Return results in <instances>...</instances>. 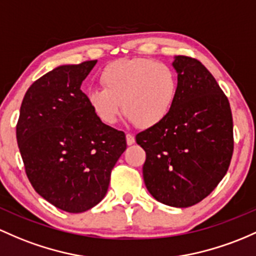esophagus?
I'll return each instance as SVG.
<instances>
[{
  "instance_id": "obj_1",
  "label": "esophagus",
  "mask_w": 256,
  "mask_h": 256,
  "mask_svg": "<svg viewBox=\"0 0 256 256\" xmlns=\"http://www.w3.org/2000/svg\"><path fill=\"white\" fill-rule=\"evenodd\" d=\"M126 143H128V146L134 144V134H126Z\"/></svg>"
}]
</instances>
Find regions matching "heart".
Instances as JSON below:
<instances>
[{"instance_id":"1","label":"heart","mask_w":256,"mask_h":256,"mask_svg":"<svg viewBox=\"0 0 256 256\" xmlns=\"http://www.w3.org/2000/svg\"><path fill=\"white\" fill-rule=\"evenodd\" d=\"M103 88L87 92V102L106 125L122 113L140 128L159 125L169 115L178 96V76L169 64L150 58L120 60L102 70Z\"/></svg>"}]
</instances>
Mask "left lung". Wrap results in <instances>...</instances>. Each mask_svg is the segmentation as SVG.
<instances>
[{"label": "left lung", "mask_w": 256, "mask_h": 256, "mask_svg": "<svg viewBox=\"0 0 256 256\" xmlns=\"http://www.w3.org/2000/svg\"><path fill=\"white\" fill-rule=\"evenodd\" d=\"M178 96L159 125L137 134L146 150L143 180L156 200L188 208L203 200L228 170L233 153L231 106L203 64L176 56Z\"/></svg>", "instance_id": "obj_1"}]
</instances>
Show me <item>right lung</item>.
I'll return each instance as SVG.
<instances>
[{"label": "right lung", "mask_w": 256, "mask_h": 256, "mask_svg": "<svg viewBox=\"0 0 256 256\" xmlns=\"http://www.w3.org/2000/svg\"><path fill=\"white\" fill-rule=\"evenodd\" d=\"M96 63L60 66L36 80L16 124V142L34 190L72 214L104 198L112 170L126 150L125 134L100 122L80 90Z\"/></svg>", "instance_id": "right-lung-1"}]
</instances>
